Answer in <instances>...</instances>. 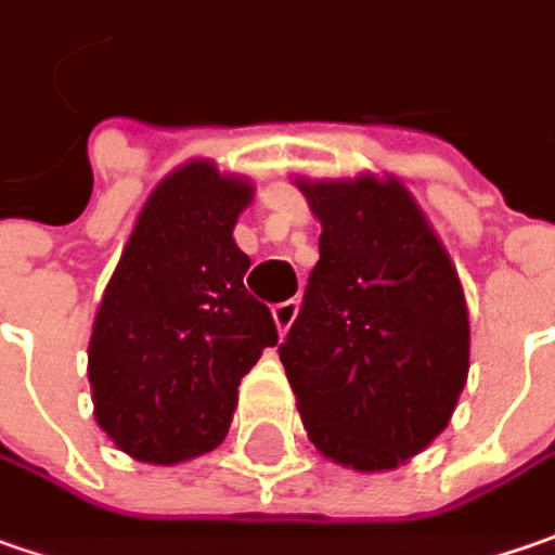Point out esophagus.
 I'll use <instances>...</instances> for the list:
<instances>
[{
  "label": "esophagus",
  "instance_id": "esophagus-1",
  "mask_svg": "<svg viewBox=\"0 0 555 555\" xmlns=\"http://www.w3.org/2000/svg\"><path fill=\"white\" fill-rule=\"evenodd\" d=\"M295 317H298V301H282L273 307V320H276V328L282 332V335L292 328Z\"/></svg>",
  "mask_w": 555,
  "mask_h": 555
}]
</instances>
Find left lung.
<instances>
[{"label":"left lung","instance_id":"obj_1","mask_svg":"<svg viewBox=\"0 0 555 555\" xmlns=\"http://www.w3.org/2000/svg\"><path fill=\"white\" fill-rule=\"evenodd\" d=\"M298 189L323 235L279 360L320 453L395 469L444 431L466 385L463 285L398 180Z\"/></svg>","mask_w":555,"mask_h":555}]
</instances>
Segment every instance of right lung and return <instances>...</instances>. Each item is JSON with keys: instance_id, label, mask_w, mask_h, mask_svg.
Listing matches in <instances>:
<instances>
[{"instance_id": "obj_1", "label": "right lung", "mask_w": 555, "mask_h": 555, "mask_svg": "<svg viewBox=\"0 0 555 555\" xmlns=\"http://www.w3.org/2000/svg\"><path fill=\"white\" fill-rule=\"evenodd\" d=\"M251 185L192 160L157 185L111 276L89 341L95 422L142 463L207 453L230 431L238 382L279 341L232 242Z\"/></svg>"}]
</instances>
